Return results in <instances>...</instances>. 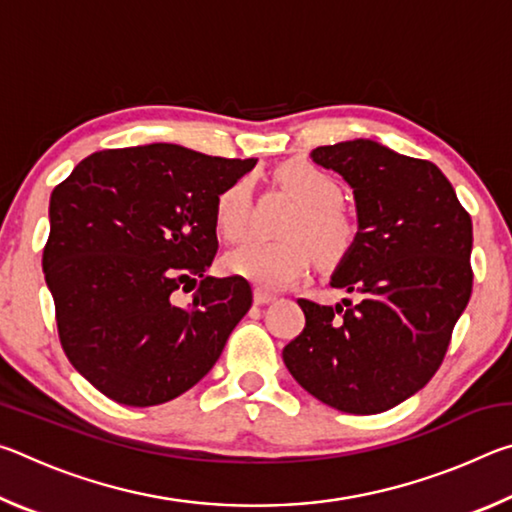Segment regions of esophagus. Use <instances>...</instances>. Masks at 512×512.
<instances>
[{
	"instance_id": "1",
	"label": "esophagus",
	"mask_w": 512,
	"mask_h": 512,
	"mask_svg": "<svg viewBox=\"0 0 512 512\" xmlns=\"http://www.w3.org/2000/svg\"><path fill=\"white\" fill-rule=\"evenodd\" d=\"M273 300H275V298L271 296V293H266V291H262V289H255V291H253V302H255V305H259V307H262V305H271Z\"/></svg>"
}]
</instances>
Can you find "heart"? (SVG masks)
I'll return each instance as SVG.
<instances>
[{
	"label": "heart",
	"instance_id": "heart-1",
	"mask_svg": "<svg viewBox=\"0 0 512 512\" xmlns=\"http://www.w3.org/2000/svg\"><path fill=\"white\" fill-rule=\"evenodd\" d=\"M273 183L293 198L282 221V239L246 241L223 257V271L264 289H284L305 277L314 255L323 268L348 259L359 241V223L343 203L345 189L334 173L309 160H287L273 169ZM253 189L235 180L216 196L214 228L223 241L246 235Z\"/></svg>",
	"mask_w": 512,
	"mask_h": 512
}]
</instances>
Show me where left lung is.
Masks as SVG:
<instances>
[{"label":"left lung","instance_id":"obj_1","mask_svg":"<svg viewBox=\"0 0 512 512\" xmlns=\"http://www.w3.org/2000/svg\"><path fill=\"white\" fill-rule=\"evenodd\" d=\"M311 158L354 189L359 241L332 287L357 300L325 307L300 298L305 329L282 359L327 406L388 411L436 375L470 302L472 219L429 160L372 140L318 146Z\"/></svg>","mask_w":512,"mask_h":512}]
</instances>
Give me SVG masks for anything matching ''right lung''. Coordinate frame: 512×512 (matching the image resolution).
I'll return each mask as SVG.
<instances>
[{
	"instance_id": "right-lung-1",
	"label": "right lung",
	"mask_w": 512,
	"mask_h": 512,
	"mask_svg": "<svg viewBox=\"0 0 512 512\" xmlns=\"http://www.w3.org/2000/svg\"><path fill=\"white\" fill-rule=\"evenodd\" d=\"M257 160L178 144L88 155L54 187L42 271L67 359L110 400L155 406L212 370L253 291L205 275L214 203ZM195 289L185 308L175 293Z\"/></svg>"
}]
</instances>
